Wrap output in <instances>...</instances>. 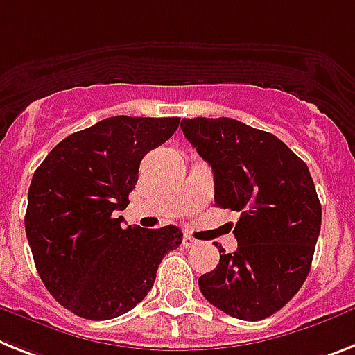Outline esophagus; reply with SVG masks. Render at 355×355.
<instances>
[{
  "instance_id": "1",
  "label": "esophagus",
  "mask_w": 355,
  "mask_h": 355,
  "mask_svg": "<svg viewBox=\"0 0 355 355\" xmlns=\"http://www.w3.org/2000/svg\"><path fill=\"white\" fill-rule=\"evenodd\" d=\"M198 239H194V237L192 236H189V234H184L183 236V247L184 248H194V247H198Z\"/></svg>"
}]
</instances>
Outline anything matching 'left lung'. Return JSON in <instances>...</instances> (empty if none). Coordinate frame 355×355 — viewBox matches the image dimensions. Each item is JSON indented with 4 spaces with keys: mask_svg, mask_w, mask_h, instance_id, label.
<instances>
[{
    "mask_svg": "<svg viewBox=\"0 0 355 355\" xmlns=\"http://www.w3.org/2000/svg\"><path fill=\"white\" fill-rule=\"evenodd\" d=\"M181 130L212 166L216 207L239 212L237 250L219 247L199 290L232 318H268L297 294L314 257L321 203L309 166L279 137L237 119H183Z\"/></svg>",
    "mask_w": 355,
    "mask_h": 355,
    "instance_id": "8db88e82",
    "label": "left lung"
}]
</instances>
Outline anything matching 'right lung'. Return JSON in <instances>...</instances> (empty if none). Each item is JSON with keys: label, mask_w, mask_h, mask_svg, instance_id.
Wrapping results in <instances>:
<instances>
[{"label": "right lung", "mask_w": 355, "mask_h": 355, "mask_svg": "<svg viewBox=\"0 0 355 355\" xmlns=\"http://www.w3.org/2000/svg\"><path fill=\"white\" fill-rule=\"evenodd\" d=\"M180 118L114 116L74 132L32 175L25 232L43 285L70 312L103 321L150 292L161 259L181 245L178 227H121L139 163Z\"/></svg>", "instance_id": "right-lung-1"}]
</instances>
